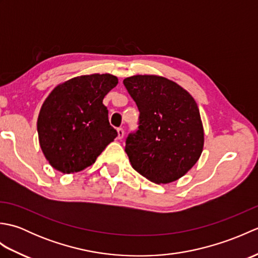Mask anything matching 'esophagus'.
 I'll use <instances>...</instances> for the list:
<instances>
[{
    "mask_svg": "<svg viewBox=\"0 0 258 258\" xmlns=\"http://www.w3.org/2000/svg\"><path fill=\"white\" fill-rule=\"evenodd\" d=\"M116 131H117V139L122 140L123 136H124V130L122 127H118Z\"/></svg>",
    "mask_w": 258,
    "mask_h": 258,
    "instance_id": "obj_1",
    "label": "esophagus"
}]
</instances>
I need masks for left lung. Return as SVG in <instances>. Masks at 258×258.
<instances>
[{
    "label": "left lung",
    "mask_w": 258,
    "mask_h": 258,
    "mask_svg": "<svg viewBox=\"0 0 258 258\" xmlns=\"http://www.w3.org/2000/svg\"><path fill=\"white\" fill-rule=\"evenodd\" d=\"M123 83L140 111L138 132L126 139L131 165L155 184L175 182L195 165L204 147L194 97L158 75H133Z\"/></svg>",
    "instance_id": "8db88e82"
}]
</instances>
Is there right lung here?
Returning a JSON list of instances; mask_svg holds the SVG:
<instances>
[{"instance_id":"right-lung-1","label":"right lung","mask_w":258,"mask_h":258,"mask_svg":"<svg viewBox=\"0 0 258 258\" xmlns=\"http://www.w3.org/2000/svg\"><path fill=\"white\" fill-rule=\"evenodd\" d=\"M117 83L112 74L94 73L70 79L51 91L38 113L37 134L53 168L63 174L83 171L116 138L103 98Z\"/></svg>"}]
</instances>
